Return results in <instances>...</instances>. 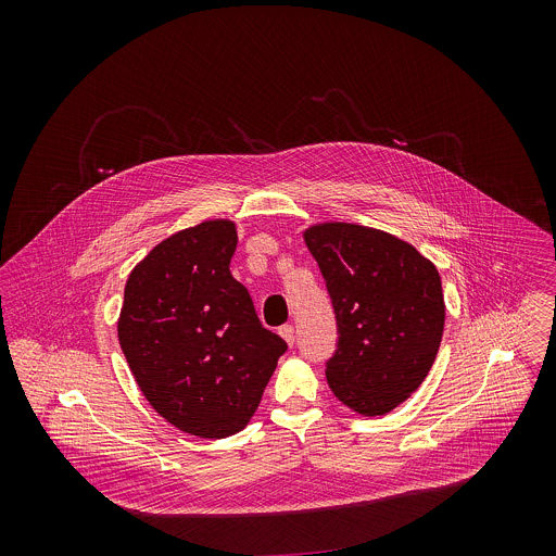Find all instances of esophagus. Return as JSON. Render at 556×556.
I'll return each mask as SVG.
<instances>
[{
	"mask_svg": "<svg viewBox=\"0 0 556 556\" xmlns=\"http://www.w3.org/2000/svg\"><path fill=\"white\" fill-rule=\"evenodd\" d=\"M278 333L285 338V342H287L289 346H293V342H295V327H293V325H282V327L278 329Z\"/></svg>",
	"mask_w": 556,
	"mask_h": 556,
	"instance_id": "obj_1",
	"label": "esophagus"
}]
</instances>
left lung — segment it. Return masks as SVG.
Segmentation results:
<instances>
[{
	"label": "left lung",
	"instance_id": "left-lung-1",
	"mask_svg": "<svg viewBox=\"0 0 556 556\" xmlns=\"http://www.w3.org/2000/svg\"><path fill=\"white\" fill-rule=\"evenodd\" d=\"M304 241L340 331L327 383L357 415H386L424 383L437 359L445 327L439 269L413 243L353 223L311 225Z\"/></svg>",
	"mask_w": 556,
	"mask_h": 556
}]
</instances>
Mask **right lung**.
<instances>
[{"instance_id": "right-lung-1", "label": "right lung", "mask_w": 556, "mask_h": 556, "mask_svg": "<svg viewBox=\"0 0 556 556\" xmlns=\"http://www.w3.org/2000/svg\"><path fill=\"white\" fill-rule=\"evenodd\" d=\"M238 227L203 220L156 243L124 289L117 338L160 417L186 434L225 439L248 426L287 351L231 276Z\"/></svg>"}]
</instances>
